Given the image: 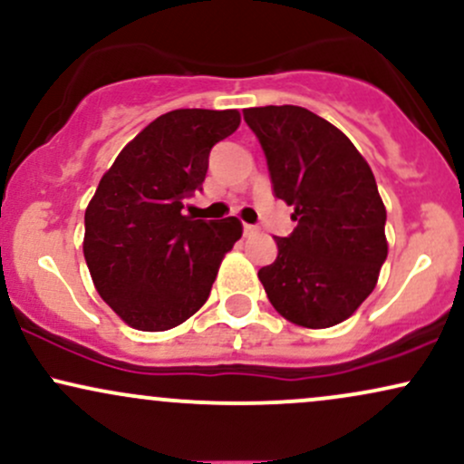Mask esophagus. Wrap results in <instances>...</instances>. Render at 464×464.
Wrapping results in <instances>:
<instances>
[{
  "label": "esophagus",
  "mask_w": 464,
  "mask_h": 464,
  "mask_svg": "<svg viewBox=\"0 0 464 464\" xmlns=\"http://www.w3.org/2000/svg\"><path fill=\"white\" fill-rule=\"evenodd\" d=\"M255 236H259V227L244 225V237H255Z\"/></svg>",
  "instance_id": "34e87169"
}]
</instances>
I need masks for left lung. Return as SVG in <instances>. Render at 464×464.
I'll return each instance as SVG.
<instances>
[{
	"mask_svg": "<svg viewBox=\"0 0 464 464\" xmlns=\"http://www.w3.org/2000/svg\"><path fill=\"white\" fill-rule=\"evenodd\" d=\"M268 163L276 198L296 228L276 237V259L259 270L281 316L310 329L347 321L386 262V207L375 177L343 130L303 106L244 111Z\"/></svg>",
	"mask_w": 464,
	"mask_h": 464,
	"instance_id": "left-lung-1",
	"label": "left lung"
}]
</instances>
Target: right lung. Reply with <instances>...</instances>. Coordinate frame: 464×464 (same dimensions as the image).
<instances>
[{
    "label": "right lung",
    "instance_id": "obj_1",
    "mask_svg": "<svg viewBox=\"0 0 464 464\" xmlns=\"http://www.w3.org/2000/svg\"><path fill=\"white\" fill-rule=\"evenodd\" d=\"M239 126L236 109H177L117 154L84 211V259L98 295L130 327L165 332L209 299L237 218L191 220L183 200L202 189L209 152Z\"/></svg>",
    "mask_w": 464,
    "mask_h": 464
}]
</instances>
